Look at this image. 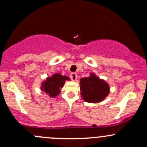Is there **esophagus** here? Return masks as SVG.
I'll return each instance as SVG.
<instances>
[{"instance_id": "esophagus-1", "label": "esophagus", "mask_w": 147, "mask_h": 147, "mask_svg": "<svg viewBox=\"0 0 147 147\" xmlns=\"http://www.w3.org/2000/svg\"><path fill=\"white\" fill-rule=\"evenodd\" d=\"M70 78L72 81H76L77 79V73H75V72H73V73H71L70 75Z\"/></svg>"}]
</instances>
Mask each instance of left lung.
<instances>
[{
    "instance_id": "left-lung-1",
    "label": "left lung",
    "mask_w": 147,
    "mask_h": 147,
    "mask_svg": "<svg viewBox=\"0 0 147 147\" xmlns=\"http://www.w3.org/2000/svg\"><path fill=\"white\" fill-rule=\"evenodd\" d=\"M81 96L85 102L99 103L104 100L110 92L109 84L95 73L80 79Z\"/></svg>"
}]
</instances>
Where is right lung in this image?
Here are the masks:
<instances>
[{
  "mask_svg": "<svg viewBox=\"0 0 147 147\" xmlns=\"http://www.w3.org/2000/svg\"><path fill=\"white\" fill-rule=\"evenodd\" d=\"M66 80H70L68 76L61 75L59 73L54 74L42 82L41 90L44 91L50 97H55L59 95Z\"/></svg>",
  "mask_w": 147,
  "mask_h": 147,
  "instance_id": "add662e5",
  "label": "right lung"
}]
</instances>
